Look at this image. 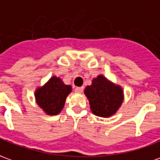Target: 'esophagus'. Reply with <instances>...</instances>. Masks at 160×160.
Masks as SVG:
<instances>
[{"instance_id": "obj_1", "label": "esophagus", "mask_w": 160, "mask_h": 160, "mask_svg": "<svg viewBox=\"0 0 160 160\" xmlns=\"http://www.w3.org/2000/svg\"><path fill=\"white\" fill-rule=\"evenodd\" d=\"M82 91H83V87H77V88L75 89V91H76L77 93H82Z\"/></svg>"}]
</instances>
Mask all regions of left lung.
Wrapping results in <instances>:
<instances>
[{"instance_id": "8db88e82", "label": "left lung", "mask_w": 160, "mask_h": 160, "mask_svg": "<svg viewBox=\"0 0 160 160\" xmlns=\"http://www.w3.org/2000/svg\"><path fill=\"white\" fill-rule=\"evenodd\" d=\"M93 114L101 118H110L117 113L124 102L123 88L103 75L92 79L91 85L84 89Z\"/></svg>"}]
</instances>
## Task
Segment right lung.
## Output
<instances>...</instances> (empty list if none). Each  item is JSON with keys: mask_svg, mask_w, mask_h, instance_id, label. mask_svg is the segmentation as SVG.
<instances>
[{"mask_svg": "<svg viewBox=\"0 0 160 160\" xmlns=\"http://www.w3.org/2000/svg\"><path fill=\"white\" fill-rule=\"evenodd\" d=\"M71 91V85H67L60 78L52 76L42 86L36 88L35 98L44 113L56 116L63 109L66 98Z\"/></svg>", "mask_w": 160, "mask_h": 160, "instance_id": "1", "label": "right lung"}]
</instances>
